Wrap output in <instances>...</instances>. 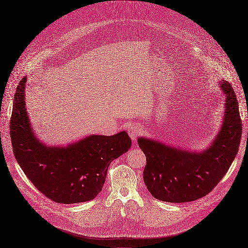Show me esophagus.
<instances>
[{
    "label": "esophagus",
    "instance_id": "obj_1",
    "mask_svg": "<svg viewBox=\"0 0 248 248\" xmlns=\"http://www.w3.org/2000/svg\"><path fill=\"white\" fill-rule=\"evenodd\" d=\"M128 133H129V136L131 137V139H132L133 141H136V139L138 138V136H139L140 133H141V126H140L139 124H133V125H131V127L129 128Z\"/></svg>",
    "mask_w": 248,
    "mask_h": 248
}]
</instances>
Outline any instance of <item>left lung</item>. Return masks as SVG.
Returning <instances> with one entry per match:
<instances>
[{
    "mask_svg": "<svg viewBox=\"0 0 248 248\" xmlns=\"http://www.w3.org/2000/svg\"><path fill=\"white\" fill-rule=\"evenodd\" d=\"M221 88L226 96L225 117L219 134L207 150L197 153L146 138L138 139L146 156L143 180L155 199L170 203L195 201L208 195L228 171L238 152L242 122L232 86L223 80Z\"/></svg>",
    "mask_w": 248,
    "mask_h": 248,
    "instance_id": "8db88e82",
    "label": "left lung"
}]
</instances>
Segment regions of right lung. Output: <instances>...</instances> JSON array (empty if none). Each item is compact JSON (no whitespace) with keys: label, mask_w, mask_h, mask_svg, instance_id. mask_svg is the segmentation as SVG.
Returning <instances> with one entry per match:
<instances>
[{"label":"right lung","mask_w":248,"mask_h":248,"mask_svg":"<svg viewBox=\"0 0 248 248\" xmlns=\"http://www.w3.org/2000/svg\"><path fill=\"white\" fill-rule=\"evenodd\" d=\"M27 78L17 87L10 120L14 155L27 178L51 201L87 202L102 191L110 163L131 148L127 132L93 135L66 147H48L34 136L25 109Z\"/></svg>","instance_id":"right-lung-1"}]
</instances>
